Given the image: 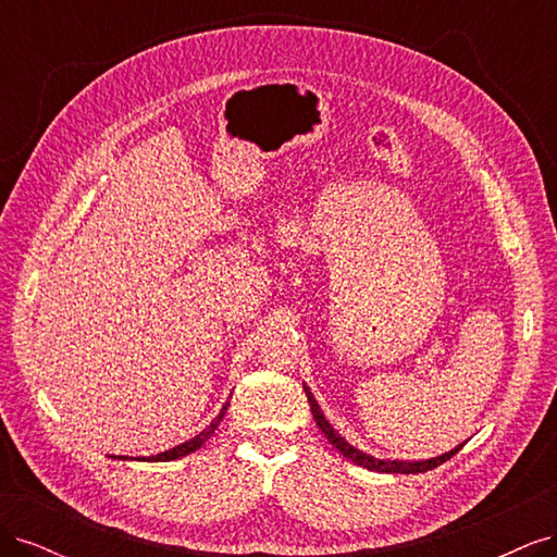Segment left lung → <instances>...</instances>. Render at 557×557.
I'll return each instance as SVG.
<instances>
[{"mask_svg":"<svg viewBox=\"0 0 557 557\" xmlns=\"http://www.w3.org/2000/svg\"><path fill=\"white\" fill-rule=\"evenodd\" d=\"M305 393H307V399H309V407H311V413H313L315 425L325 432V436L330 440V444H332L336 450H339V453H344V458H348L350 462H356V465H360V467H364V469H372V471H385V474H420V471L434 469V467H440L442 462L450 460L453 455L462 448V444H460L458 448H453V450H448V453L440 455V458L423 460V462L376 460V458H372V455H367V453H362V450H358V448H352L346 440H342V436L336 434V432H334V428H332V425L327 423V420H325V416H323V411H320V407L315 404V399H313V395H311L309 387H305Z\"/></svg>","mask_w":557,"mask_h":557,"instance_id":"obj_1","label":"left lung"}]
</instances>
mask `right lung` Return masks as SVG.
<instances>
[{
	"mask_svg": "<svg viewBox=\"0 0 557 557\" xmlns=\"http://www.w3.org/2000/svg\"><path fill=\"white\" fill-rule=\"evenodd\" d=\"M227 407L230 404H225L223 407V411L218 413V418L213 420V423L209 425V428H205L201 430L197 436H193V440H188L185 444H181V446H174V448H170V450H164V453H158V455H150V458H144L146 462H166V460H176V458H183V455H188V453H193V450H197L201 444H205L207 440H211V434L215 432V428H218V423H221L223 420V416H225V411H227ZM121 458H125V455H121Z\"/></svg>",
	"mask_w": 557,
	"mask_h": 557,
	"instance_id": "1",
	"label": "right lung"
}]
</instances>
